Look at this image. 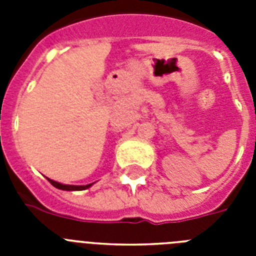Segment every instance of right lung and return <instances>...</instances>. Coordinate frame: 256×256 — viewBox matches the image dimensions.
<instances>
[{
	"label": "right lung",
	"mask_w": 256,
	"mask_h": 256,
	"mask_svg": "<svg viewBox=\"0 0 256 256\" xmlns=\"http://www.w3.org/2000/svg\"><path fill=\"white\" fill-rule=\"evenodd\" d=\"M48 182L51 183L52 186L56 187L58 190H64V191H82V190H87L94 184V183H90V184H86V186H72V184H62V183H58L56 180H52L50 178H47Z\"/></svg>",
	"instance_id": "obj_1"
}]
</instances>
